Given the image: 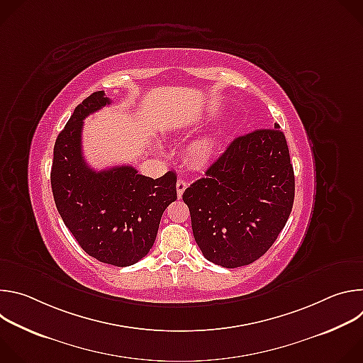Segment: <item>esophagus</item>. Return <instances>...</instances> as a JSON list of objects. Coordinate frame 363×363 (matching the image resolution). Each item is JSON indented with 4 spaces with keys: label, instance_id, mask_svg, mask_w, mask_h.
Returning a JSON list of instances; mask_svg holds the SVG:
<instances>
[{
    "label": "esophagus",
    "instance_id": "34e87169",
    "mask_svg": "<svg viewBox=\"0 0 363 363\" xmlns=\"http://www.w3.org/2000/svg\"><path fill=\"white\" fill-rule=\"evenodd\" d=\"M185 188H186V182H185L184 179H178V181H177V194H178V198L182 196Z\"/></svg>",
    "mask_w": 363,
    "mask_h": 363
}]
</instances>
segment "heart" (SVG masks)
Masks as SVG:
<instances>
[{
    "instance_id": "b5f03b06",
    "label": "heart",
    "mask_w": 363,
    "mask_h": 363,
    "mask_svg": "<svg viewBox=\"0 0 363 363\" xmlns=\"http://www.w3.org/2000/svg\"><path fill=\"white\" fill-rule=\"evenodd\" d=\"M216 139L211 136H203L194 140L188 147V158L195 165H203L210 162L216 153Z\"/></svg>"
}]
</instances>
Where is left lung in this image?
Returning a JSON list of instances; mask_svg holds the SVG:
<instances>
[{
    "label": "left lung",
    "mask_w": 363,
    "mask_h": 363,
    "mask_svg": "<svg viewBox=\"0 0 363 363\" xmlns=\"http://www.w3.org/2000/svg\"><path fill=\"white\" fill-rule=\"evenodd\" d=\"M279 128L235 138L182 195L194 238L214 264H251L266 254L289 220L294 172Z\"/></svg>",
    "instance_id": "left-lung-1"
}]
</instances>
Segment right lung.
<instances>
[{"instance_id":"add662e5","label":"right lung","mask_w":363,"mask_h":363,"mask_svg":"<svg viewBox=\"0 0 363 363\" xmlns=\"http://www.w3.org/2000/svg\"><path fill=\"white\" fill-rule=\"evenodd\" d=\"M111 103L100 90L74 109L56 139L50 179L57 211L79 245L101 263L126 267L152 248L164 211L177 199V174L152 179L129 165L94 171L86 164L83 121Z\"/></svg>"}]
</instances>
